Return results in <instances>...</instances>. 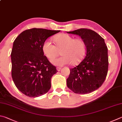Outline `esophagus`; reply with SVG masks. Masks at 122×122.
Returning <instances> with one entry per match:
<instances>
[{"label": "esophagus", "instance_id": "obj_1", "mask_svg": "<svg viewBox=\"0 0 122 122\" xmlns=\"http://www.w3.org/2000/svg\"><path fill=\"white\" fill-rule=\"evenodd\" d=\"M56 69H57V70L58 71H61V67H57L56 68Z\"/></svg>", "mask_w": 122, "mask_h": 122}]
</instances>
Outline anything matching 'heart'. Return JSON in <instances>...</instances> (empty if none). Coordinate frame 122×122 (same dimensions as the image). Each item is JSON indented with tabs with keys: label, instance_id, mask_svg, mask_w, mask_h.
Segmentation results:
<instances>
[{
	"label": "heart",
	"instance_id": "b5f03b06",
	"mask_svg": "<svg viewBox=\"0 0 122 122\" xmlns=\"http://www.w3.org/2000/svg\"><path fill=\"white\" fill-rule=\"evenodd\" d=\"M56 46L49 39L43 45V51L49 60H52L61 50V57L51 61L57 66L72 63L76 65L84 58L86 52L85 44L81 38H76L67 34H60L55 37Z\"/></svg>",
	"mask_w": 122,
	"mask_h": 122
}]
</instances>
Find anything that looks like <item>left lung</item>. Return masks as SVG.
<instances>
[{
    "label": "left lung",
    "instance_id": "obj_1",
    "mask_svg": "<svg viewBox=\"0 0 122 122\" xmlns=\"http://www.w3.org/2000/svg\"><path fill=\"white\" fill-rule=\"evenodd\" d=\"M67 33L80 36L85 44L86 52L81 62L70 69L67 86L79 94L92 92L102 86L108 73V48L104 40L95 31L87 28Z\"/></svg>",
    "mask_w": 122,
    "mask_h": 122
}]
</instances>
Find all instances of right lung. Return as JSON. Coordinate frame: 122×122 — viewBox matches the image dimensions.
Returning <instances> with one entry per match:
<instances>
[{"mask_svg":"<svg viewBox=\"0 0 122 122\" xmlns=\"http://www.w3.org/2000/svg\"><path fill=\"white\" fill-rule=\"evenodd\" d=\"M59 31L34 28L23 31L14 40L10 54L12 77L23 94L38 97L50 89L51 77L57 70L44 55L43 45Z\"/></svg>","mask_w":122,"mask_h":122,"instance_id":"obj_1","label":"right lung"}]
</instances>
